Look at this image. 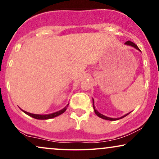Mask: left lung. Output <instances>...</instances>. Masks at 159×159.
<instances>
[{"instance_id":"8db88e82","label":"left lung","mask_w":159,"mask_h":159,"mask_svg":"<svg viewBox=\"0 0 159 159\" xmlns=\"http://www.w3.org/2000/svg\"><path fill=\"white\" fill-rule=\"evenodd\" d=\"M125 45H128V46H131V47H134V48H136V49H137L138 51H141L139 50V48L138 47H137V45H136V44H134L133 42H130V41H127L125 43ZM93 108H94V113H95L96 114H97V115L99 116V117H100V118H102V119H104V120H111V121H114V120H120V119H122V118H123V117H125V116H126L128 115V114H129L130 113H128V114H125V115H124V116H121V117H120V118H111V117H108V116H105V115H103V114H100V113H99V112H98L97 110L95 109V107H94V100H93Z\"/></svg>"}]
</instances>
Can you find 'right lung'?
Here are the masks:
<instances>
[{
  "label": "right lung",
  "instance_id": "right-lung-1",
  "mask_svg": "<svg viewBox=\"0 0 159 159\" xmlns=\"http://www.w3.org/2000/svg\"><path fill=\"white\" fill-rule=\"evenodd\" d=\"M68 105H69V104H67V105L66 106L65 108H62L61 110H60V111H59L54 112V113L49 114H35L29 113V112L23 111V110H22V111H23L24 113L28 114L29 116H31V117L35 118V119H37V120H48V119H51V118L56 117V116H57L60 115V114H63L64 112L66 111V109H67V107L68 106Z\"/></svg>",
  "mask_w": 159,
  "mask_h": 159
}]
</instances>
